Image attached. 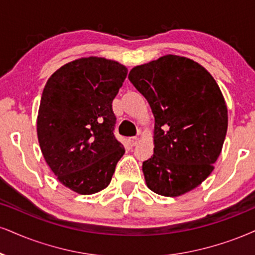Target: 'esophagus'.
Listing matches in <instances>:
<instances>
[{"label":"esophagus","instance_id":"34e87169","mask_svg":"<svg viewBox=\"0 0 255 255\" xmlns=\"http://www.w3.org/2000/svg\"><path fill=\"white\" fill-rule=\"evenodd\" d=\"M138 140H139V138H138V137H131V138H128V143H130L131 146L136 145V144L138 143Z\"/></svg>","mask_w":255,"mask_h":255}]
</instances>
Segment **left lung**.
I'll return each mask as SVG.
<instances>
[{"label": "left lung", "instance_id": "obj_1", "mask_svg": "<svg viewBox=\"0 0 255 255\" xmlns=\"http://www.w3.org/2000/svg\"><path fill=\"white\" fill-rule=\"evenodd\" d=\"M155 117L153 155L143 162L146 185L162 196L195 189L214 170L228 128L224 96L203 66L168 54L128 73Z\"/></svg>", "mask_w": 255, "mask_h": 255}]
</instances>
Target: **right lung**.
<instances>
[{"label": "right lung", "mask_w": 255, "mask_h": 255, "mask_svg": "<svg viewBox=\"0 0 255 255\" xmlns=\"http://www.w3.org/2000/svg\"><path fill=\"white\" fill-rule=\"evenodd\" d=\"M128 68L89 56L68 62L47 80L36 119L43 158L61 184L81 195L111 182L125 150L113 134L112 102Z\"/></svg>", "instance_id": "obj_1"}]
</instances>
